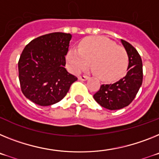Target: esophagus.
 <instances>
[{"label":"esophagus","mask_w":159,"mask_h":159,"mask_svg":"<svg viewBox=\"0 0 159 159\" xmlns=\"http://www.w3.org/2000/svg\"><path fill=\"white\" fill-rule=\"evenodd\" d=\"M78 79L81 80V81H85V80L89 79V77L86 75H81L78 77Z\"/></svg>","instance_id":"obj_1"}]
</instances>
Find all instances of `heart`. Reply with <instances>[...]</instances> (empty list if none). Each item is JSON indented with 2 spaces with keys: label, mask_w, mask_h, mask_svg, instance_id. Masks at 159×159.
Listing matches in <instances>:
<instances>
[{
  "label": "heart",
  "mask_w": 159,
  "mask_h": 159,
  "mask_svg": "<svg viewBox=\"0 0 159 159\" xmlns=\"http://www.w3.org/2000/svg\"><path fill=\"white\" fill-rule=\"evenodd\" d=\"M92 64L101 79L114 81L127 70L129 56L124 48L104 37H89L80 42L79 49H71L67 53V63L74 73H81Z\"/></svg>",
  "instance_id": "1"
}]
</instances>
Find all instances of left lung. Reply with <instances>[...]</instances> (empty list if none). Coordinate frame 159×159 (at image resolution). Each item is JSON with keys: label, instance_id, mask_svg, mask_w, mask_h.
<instances>
[{"label": "left lung", "instance_id": "8db88e82", "mask_svg": "<svg viewBox=\"0 0 159 159\" xmlns=\"http://www.w3.org/2000/svg\"><path fill=\"white\" fill-rule=\"evenodd\" d=\"M129 56L127 74L113 84H103L94 93L93 98L100 106L110 110L129 106L143 83V62L137 49L127 41L121 40Z\"/></svg>", "mask_w": 159, "mask_h": 159}]
</instances>
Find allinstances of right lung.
<instances>
[{"label":"right lung","mask_w":159,"mask_h":159,"mask_svg":"<svg viewBox=\"0 0 159 159\" xmlns=\"http://www.w3.org/2000/svg\"><path fill=\"white\" fill-rule=\"evenodd\" d=\"M71 38L60 32L45 34L32 40L22 51L18 61L20 89L35 104L58 102L78 80L65 68Z\"/></svg>","instance_id":"obj_1"}]
</instances>
